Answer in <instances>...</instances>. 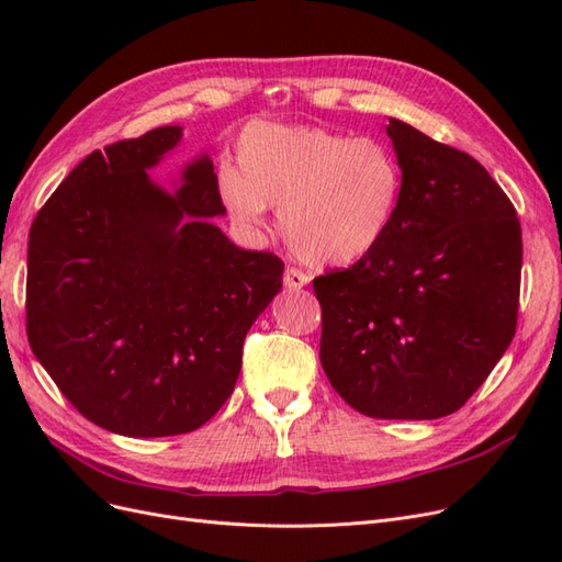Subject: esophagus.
Here are the masks:
<instances>
[{
	"mask_svg": "<svg viewBox=\"0 0 562 562\" xmlns=\"http://www.w3.org/2000/svg\"><path fill=\"white\" fill-rule=\"evenodd\" d=\"M283 283L288 285V288H293V291H297V288H304L310 283V277L304 274L302 269H297V267H288L285 271H283Z\"/></svg>",
	"mask_w": 562,
	"mask_h": 562,
	"instance_id": "34e87169",
	"label": "esophagus"
}]
</instances>
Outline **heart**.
<instances>
[{
	"instance_id": "b5f03b06",
	"label": "heart",
	"mask_w": 562,
	"mask_h": 562,
	"mask_svg": "<svg viewBox=\"0 0 562 562\" xmlns=\"http://www.w3.org/2000/svg\"><path fill=\"white\" fill-rule=\"evenodd\" d=\"M239 168L223 166L217 192L246 227L279 209V227L297 258L347 265L375 248L394 223L403 168L375 138H351L321 126H248Z\"/></svg>"
}]
</instances>
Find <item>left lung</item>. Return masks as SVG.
<instances>
[{
    "mask_svg": "<svg viewBox=\"0 0 562 562\" xmlns=\"http://www.w3.org/2000/svg\"><path fill=\"white\" fill-rule=\"evenodd\" d=\"M386 133L398 213L359 262L314 279L321 366L361 415L436 419L475 394L516 335L520 223L467 151L398 119Z\"/></svg>",
    "mask_w": 562,
    "mask_h": 562,
    "instance_id": "obj_1",
    "label": "left lung"
}]
</instances>
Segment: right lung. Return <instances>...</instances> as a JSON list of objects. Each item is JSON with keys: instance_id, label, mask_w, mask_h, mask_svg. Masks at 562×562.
I'll return each instance as SVG.
<instances>
[{"instance_id": "right-lung-1", "label": "right lung", "mask_w": 562, "mask_h": 562, "mask_svg": "<svg viewBox=\"0 0 562 562\" xmlns=\"http://www.w3.org/2000/svg\"><path fill=\"white\" fill-rule=\"evenodd\" d=\"M182 138L161 126L72 168L27 241V339L77 411L112 434H190L232 396L252 321L281 291L274 252L236 248L213 161L173 194L147 168Z\"/></svg>"}]
</instances>
